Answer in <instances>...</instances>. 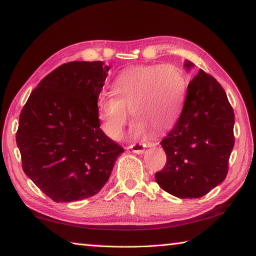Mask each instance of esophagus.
<instances>
[{
  "label": "esophagus",
  "instance_id": "1",
  "mask_svg": "<svg viewBox=\"0 0 256 256\" xmlns=\"http://www.w3.org/2000/svg\"><path fill=\"white\" fill-rule=\"evenodd\" d=\"M146 148V144H141V142H136V144H133L128 146L130 150H132L133 152H136L138 154H141L144 152V149Z\"/></svg>",
  "mask_w": 256,
  "mask_h": 256
}]
</instances>
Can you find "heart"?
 <instances>
[{"label":"heart","mask_w":256,"mask_h":256,"mask_svg":"<svg viewBox=\"0 0 256 256\" xmlns=\"http://www.w3.org/2000/svg\"><path fill=\"white\" fill-rule=\"evenodd\" d=\"M112 94L97 100L104 132L118 140L128 124L130 112L136 120L133 136H142L149 128L157 133L170 130L183 112L188 84L184 73L172 64H151L128 68L116 76Z\"/></svg>","instance_id":"obj_1"}]
</instances>
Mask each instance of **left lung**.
Instances as JSON below:
<instances>
[{
	"label": "left lung",
	"instance_id": "1",
	"mask_svg": "<svg viewBox=\"0 0 256 256\" xmlns=\"http://www.w3.org/2000/svg\"><path fill=\"white\" fill-rule=\"evenodd\" d=\"M188 71L194 66L185 60ZM235 115L222 84L200 70L188 86L183 112L160 142L167 156L154 178L160 188L180 198L206 196L222 183L235 144Z\"/></svg>",
	"mask_w": 256,
	"mask_h": 256
}]
</instances>
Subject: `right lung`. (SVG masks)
Wrapping results in <instances>:
<instances>
[{"instance_id":"add662e5","label":"right lung","mask_w":256,"mask_h":256,"mask_svg":"<svg viewBox=\"0 0 256 256\" xmlns=\"http://www.w3.org/2000/svg\"><path fill=\"white\" fill-rule=\"evenodd\" d=\"M110 68L102 60L63 64L21 110L16 144L24 172L55 202L97 194L124 152L99 128L97 100Z\"/></svg>"}]
</instances>
